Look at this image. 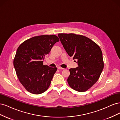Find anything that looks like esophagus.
<instances>
[{"instance_id": "34e87169", "label": "esophagus", "mask_w": 120, "mask_h": 120, "mask_svg": "<svg viewBox=\"0 0 120 120\" xmlns=\"http://www.w3.org/2000/svg\"><path fill=\"white\" fill-rule=\"evenodd\" d=\"M57 68L59 69V70H64V68H61V67H57Z\"/></svg>"}]
</instances>
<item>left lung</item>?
I'll return each instance as SVG.
<instances>
[{
	"label": "left lung",
	"instance_id": "8db88e82",
	"mask_svg": "<svg viewBox=\"0 0 120 120\" xmlns=\"http://www.w3.org/2000/svg\"><path fill=\"white\" fill-rule=\"evenodd\" d=\"M58 36L68 54L77 60L78 67L70 69L69 86L78 92L86 91L97 82L104 68L101 48L83 35L59 34Z\"/></svg>",
	"mask_w": 120,
	"mask_h": 120
}]
</instances>
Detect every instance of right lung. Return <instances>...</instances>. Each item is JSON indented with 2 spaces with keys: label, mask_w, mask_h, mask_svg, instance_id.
Returning <instances> with one entry per match:
<instances>
[{
  "label": "right lung",
  "mask_w": 120,
  "mask_h": 120,
  "mask_svg": "<svg viewBox=\"0 0 120 120\" xmlns=\"http://www.w3.org/2000/svg\"><path fill=\"white\" fill-rule=\"evenodd\" d=\"M60 39L55 35L37 36L18 48L13 65L19 82L28 92L41 94L48 90L56 68L43 65V60Z\"/></svg>",
  "instance_id": "obj_1"
}]
</instances>
